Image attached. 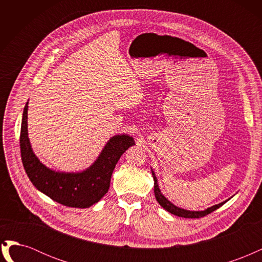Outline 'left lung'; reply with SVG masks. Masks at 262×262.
Returning a JSON list of instances; mask_svg holds the SVG:
<instances>
[{
	"label": "left lung",
	"instance_id": "1",
	"mask_svg": "<svg viewBox=\"0 0 262 262\" xmlns=\"http://www.w3.org/2000/svg\"><path fill=\"white\" fill-rule=\"evenodd\" d=\"M152 175H153V178H154V193H155V198H156L157 202L160 203L166 211H168L169 213L173 214V215H177V216H180V217H186V219H199V217H203L205 215H208V214H210L211 212L215 211L220 207H222V205H223L227 201L226 200L224 202H221L219 204L213 205V207L208 208L207 210H204V211H188V210H185V209H180V208L176 207V205H173L170 201H168L162 194L161 190H160V187H158V184H157V178H156L153 170H152Z\"/></svg>",
	"mask_w": 262,
	"mask_h": 262
}]
</instances>
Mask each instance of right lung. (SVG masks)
Listing matches in <instances>:
<instances>
[{"mask_svg": "<svg viewBox=\"0 0 262 262\" xmlns=\"http://www.w3.org/2000/svg\"><path fill=\"white\" fill-rule=\"evenodd\" d=\"M28 101L24 108L20 128V155L24 168L33 185L50 199L70 208H90L104 196L110 186L119 158L134 145L126 134L110 139L91 167L81 172L55 171L45 166L33 152L27 130Z\"/></svg>", "mask_w": 262, "mask_h": 262, "instance_id": "obj_1", "label": "right lung"}]
</instances>
